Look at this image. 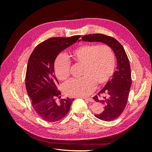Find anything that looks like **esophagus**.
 <instances>
[{"label": "esophagus", "mask_w": 152, "mask_h": 152, "mask_svg": "<svg viewBox=\"0 0 152 152\" xmlns=\"http://www.w3.org/2000/svg\"><path fill=\"white\" fill-rule=\"evenodd\" d=\"M84 99L88 101V102H94V99L91 98H84Z\"/></svg>", "instance_id": "esophagus-1"}]
</instances>
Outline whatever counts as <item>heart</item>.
Segmentation results:
<instances>
[{
	"label": "heart",
	"instance_id": "1",
	"mask_svg": "<svg viewBox=\"0 0 152 152\" xmlns=\"http://www.w3.org/2000/svg\"><path fill=\"white\" fill-rule=\"evenodd\" d=\"M70 58L75 63L82 65L79 79L68 81L63 86L68 96L84 97L92 93L96 84L105 85L111 79L115 66V57L112 49L107 44H82L73 49ZM71 63L63 55H59L54 64V72L59 80L65 81L70 77Z\"/></svg>",
	"mask_w": 152,
	"mask_h": 152
}]
</instances>
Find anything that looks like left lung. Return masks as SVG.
Returning <instances> with one entry per match:
<instances>
[{"mask_svg":"<svg viewBox=\"0 0 152 152\" xmlns=\"http://www.w3.org/2000/svg\"><path fill=\"white\" fill-rule=\"evenodd\" d=\"M82 40L106 44L115 54L117 61L116 71L98 95L93 97L94 101L104 105L103 112L95 114L94 116L104 121H112L121 115L127 103L132 84L129 61L121 44L112 37L101 34H89L82 37Z\"/></svg>","mask_w":152,"mask_h":152,"instance_id":"left-lung-1","label":"left lung"}]
</instances>
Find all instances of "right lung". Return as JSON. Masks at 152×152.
<instances>
[{"label":"right lung","instance_id":"add662e5","mask_svg":"<svg viewBox=\"0 0 152 152\" xmlns=\"http://www.w3.org/2000/svg\"><path fill=\"white\" fill-rule=\"evenodd\" d=\"M80 35L52 37L40 43L31 54L26 68L25 85L32 107L45 121L57 122L65 117L74 99L61 98L54 64L59 53L75 43ZM60 98L57 103L55 99Z\"/></svg>","mask_w":152,"mask_h":152}]
</instances>
